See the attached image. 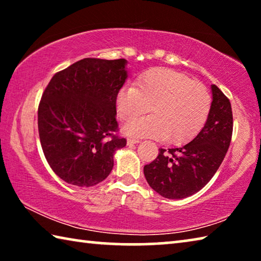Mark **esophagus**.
<instances>
[{
  "label": "esophagus",
  "instance_id": "obj_1",
  "mask_svg": "<svg viewBox=\"0 0 261 261\" xmlns=\"http://www.w3.org/2000/svg\"><path fill=\"white\" fill-rule=\"evenodd\" d=\"M138 143H140L139 139H134V138L127 139V145H134V144H138Z\"/></svg>",
  "mask_w": 261,
  "mask_h": 261
}]
</instances>
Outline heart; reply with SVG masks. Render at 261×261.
Listing matches in <instances>:
<instances>
[{"mask_svg":"<svg viewBox=\"0 0 261 261\" xmlns=\"http://www.w3.org/2000/svg\"><path fill=\"white\" fill-rule=\"evenodd\" d=\"M211 107V94L202 84L166 68L148 70L138 78L137 87L124 86L116 95L122 121H132L149 108L153 113L126 124V135L165 139L173 145L188 143L199 134Z\"/></svg>","mask_w":261,"mask_h":261,"instance_id":"obj_1","label":"heart"}]
</instances>
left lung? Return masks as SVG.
<instances>
[{"label": "left lung", "mask_w": 261, "mask_h": 261, "mask_svg": "<svg viewBox=\"0 0 261 261\" xmlns=\"http://www.w3.org/2000/svg\"><path fill=\"white\" fill-rule=\"evenodd\" d=\"M211 88V112L196 138L182 147L160 148L155 160L144 167L149 187L168 199H183L204 188L230 145L233 125L230 101L216 85Z\"/></svg>", "instance_id": "8db88e82"}]
</instances>
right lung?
I'll return each mask as SVG.
<instances>
[{"label": "right lung", "instance_id": "add662e5", "mask_svg": "<svg viewBox=\"0 0 261 261\" xmlns=\"http://www.w3.org/2000/svg\"><path fill=\"white\" fill-rule=\"evenodd\" d=\"M126 60L84 59L55 73L41 96L38 129L53 171L77 187L107 178L114 153L126 145L115 135L116 95L127 78Z\"/></svg>", "mask_w": 261, "mask_h": 261}]
</instances>
